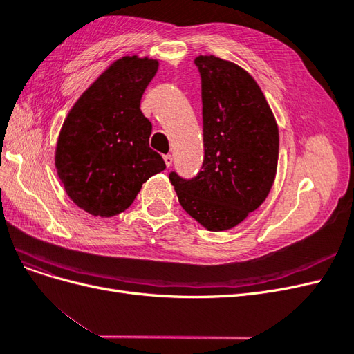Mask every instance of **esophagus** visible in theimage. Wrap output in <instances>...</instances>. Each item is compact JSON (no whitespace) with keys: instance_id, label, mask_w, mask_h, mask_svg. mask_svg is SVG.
<instances>
[{"instance_id":"1","label":"esophagus","mask_w":354,"mask_h":354,"mask_svg":"<svg viewBox=\"0 0 354 354\" xmlns=\"http://www.w3.org/2000/svg\"><path fill=\"white\" fill-rule=\"evenodd\" d=\"M164 160H165V165L169 168L171 165H173V156H171V155H165L164 156Z\"/></svg>"}]
</instances>
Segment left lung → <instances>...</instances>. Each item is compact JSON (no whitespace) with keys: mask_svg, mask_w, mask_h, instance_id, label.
I'll list each match as a JSON object with an SVG mask.
<instances>
[{"mask_svg":"<svg viewBox=\"0 0 354 354\" xmlns=\"http://www.w3.org/2000/svg\"><path fill=\"white\" fill-rule=\"evenodd\" d=\"M203 162L196 177L169 173L180 205L203 227L223 232L259 208L273 186L279 130L263 91L232 62L199 56Z\"/></svg>","mask_w":354,"mask_h":354,"instance_id":"left-lung-1","label":"left lung"}]
</instances>
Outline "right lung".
I'll return each instance as SVG.
<instances>
[{"label":"right lung","mask_w":354,"mask_h":354,"mask_svg":"<svg viewBox=\"0 0 354 354\" xmlns=\"http://www.w3.org/2000/svg\"><path fill=\"white\" fill-rule=\"evenodd\" d=\"M158 60L125 56L106 69L73 104L62 125L56 168L68 196L94 217H113L142 185L165 169L149 147L152 124L140 111Z\"/></svg>","instance_id":"right-lung-1"}]
</instances>
